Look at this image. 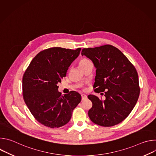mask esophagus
<instances>
[{"instance_id":"34e87169","label":"esophagus","mask_w":156,"mask_h":156,"mask_svg":"<svg viewBox=\"0 0 156 156\" xmlns=\"http://www.w3.org/2000/svg\"><path fill=\"white\" fill-rule=\"evenodd\" d=\"M87 98V96L85 94H81V100L83 101Z\"/></svg>"}]
</instances>
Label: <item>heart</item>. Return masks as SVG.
I'll list each match as a JSON object with an SVG mask.
<instances>
[{
	"label": "heart",
	"instance_id": "b5f03b06",
	"mask_svg": "<svg viewBox=\"0 0 156 156\" xmlns=\"http://www.w3.org/2000/svg\"><path fill=\"white\" fill-rule=\"evenodd\" d=\"M90 62V61L88 59L85 58H81V59L80 60V62H79V65H80V66H81V67H82L83 66H84L85 64H86L87 63Z\"/></svg>",
	"mask_w": 156,
	"mask_h": 156
}]
</instances>
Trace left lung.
Segmentation results:
<instances>
[{
  "mask_svg": "<svg viewBox=\"0 0 156 156\" xmlns=\"http://www.w3.org/2000/svg\"><path fill=\"white\" fill-rule=\"evenodd\" d=\"M81 55L91 59L96 68L94 91L104 92L105 97L102 101L94 95L87 96L93 103L89 117L102 126L120 123L131 113L140 96L135 67L119 49L110 44L84 48Z\"/></svg>",
  "mask_w": 156,
  "mask_h": 156,
  "instance_id": "left-lung-1",
  "label": "left lung"
}]
</instances>
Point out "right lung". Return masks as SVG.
Returning <instances> with one entry per match:
<instances>
[{"instance_id":"add662e5","label":"right lung","mask_w":156,"mask_h":156,"mask_svg":"<svg viewBox=\"0 0 156 156\" xmlns=\"http://www.w3.org/2000/svg\"><path fill=\"white\" fill-rule=\"evenodd\" d=\"M76 50L54 47L43 50L32 60L22 80L23 99L35 119L44 126L58 128L67 123L81 95L72 91L62 95L57 84L66 76Z\"/></svg>"}]
</instances>
